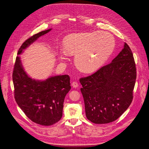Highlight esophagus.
<instances>
[{
  "label": "esophagus",
  "mask_w": 149,
  "mask_h": 149,
  "mask_svg": "<svg viewBox=\"0 0 149 149\" xmlns=\"http://www.w3.org/2000/svg\"><path fill=\"white\" fill-rule=\"evenodd\" d=\"M72 87H73V88H77L78 86H79V84H78V83L77 82H76V81H73V83H72Z\"/></svg>",
  "instance_id": "1"
}]
</instances>
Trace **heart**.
Here are the masks:
<instances>
[{
    "label": "heart",
    "mask_w": 149,
    "mask_h": 149,
    "mask_svg": "<svg viewBox=\"0 0 149 149\" xmlns=\"http://www.w3.org/2000/svg\"><path fill=\"white\" fill-rule=\"evenodd\" d=\"M64 51L58 53L61 61L67 59L68 54L75 55L77 68L85 73L97 70L108 59L112 54L115 41L113 37L105 31L72 34L63 42Z\"/></svg>",
    "instance_id": "obj_1"
}]
</instances>
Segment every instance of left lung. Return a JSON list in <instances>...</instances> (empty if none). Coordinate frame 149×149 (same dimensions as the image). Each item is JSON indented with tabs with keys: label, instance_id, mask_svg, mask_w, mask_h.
<instances>
[{
	"label": "left lung",
	"instance_id": "1",
	"mask_svg": "<svg viewBox=\"0 0 149 149\" xmlns=\"http://www.w3.org/2000/svg\"><path fill=\"white\" fill-rule=\"evenodd\" d=\"M136 79L133 55L125 43L111 63L94 74L80 79L87 118L97 124L116 120L132 101Z\"/></svg>",
	"mask_w": 149,
	"mask_h": 149
}]
</instances>
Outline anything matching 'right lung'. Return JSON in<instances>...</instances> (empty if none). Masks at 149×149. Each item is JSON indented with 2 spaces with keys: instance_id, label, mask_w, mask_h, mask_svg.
Instances as JSON below:
<instances>
[{
  "instance_id": "obj_1",
  "label": "right lung",
  "mask_w": 149,
  "mask_h": 149,
  "mask_svg": "<svg viewBox=\"0 0 149 149\" xmlns=\"http://www.w3.org/2000/svg\"><path fill=\"white\" fill-rule=\"evenodd\" d=\"M51 30L42 31L27 39L19 48L17 55ZM12 78L15 100L30 120L41 125L50 126L61 119L64 100L71 89L68 75L53 76L43 81L33 79L24 71L20 58L17 56Z\"/></svg>"
}]
</instances>
